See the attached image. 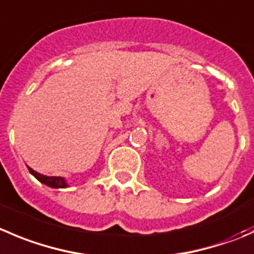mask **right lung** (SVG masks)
I'll use <instances>...</instances> for the list:
<instances>
[{"label": "right lung", "mask_w": 254, "mask_h": 254, "mask_svg": "<svg viewBox=\"0 0 254 254\" xmlns=\"http://www.w3.org/2000/svg\"><path fill=\"white\" fill-rule=\"evenodd\" d=\"M27 167H28L29 172H31V174L33 175L37 180H38V181H41L42 184L47 185V186L53 187V189H64V187H68V184L65 182V180L63 179V177L46 176V175L38 174V172L34 171V170H32L29 166H27Z\"/></svg>", "instance_id": "right-lung-1"}]
</instances>
